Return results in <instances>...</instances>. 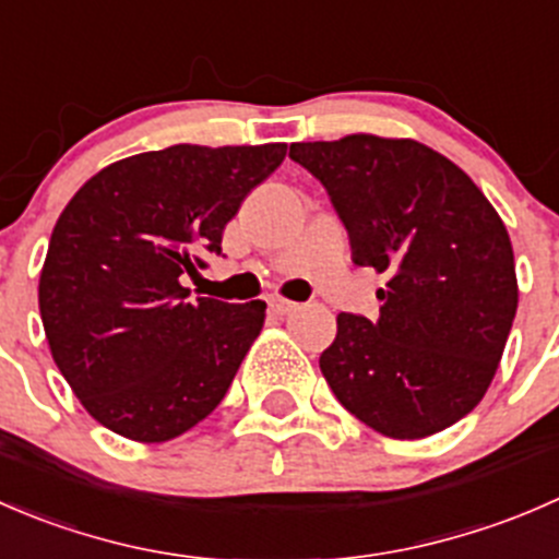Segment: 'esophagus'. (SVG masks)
<instances>
[{
    "label": "esophagus",
    "mask_w": 559,
    "mask_h": 559,
    "mask_svg": "<svg viewBox=\"0 0 559 559\" xmlns=\"http://www.w3.org/2000/svg\"><path fill=\"white\" fill-rule=\"evenodd\" d=\"M267 306H270V311H273L275 316H289L292 311H297V302H292V300H284V297H278V295H273L267 300Z\"/></svg>",
    "instance_id": "34e87169"
}]
</instances>
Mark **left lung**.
I'll return each instance as SVG.
<instances>
[{
  "mask_svg": "<svg viewBox=\"0 0 559 559\" xmlns=\"http://www.w3.org/2000/svg\"><path fill=\"white\" fill-rule=\"evenodd\" d=\"M289 159L326 189L352 262L386 275L379 319L337 316L319 357L326 384L381 436L447 430L481 403L514 324L503 222L454 162L416 140L292 143Z\"/></svg>",
  "mask_w": 559,
  "mask_h": 559,
  "instance_id": "1",
  "label": "left lung"
}]
</instances>
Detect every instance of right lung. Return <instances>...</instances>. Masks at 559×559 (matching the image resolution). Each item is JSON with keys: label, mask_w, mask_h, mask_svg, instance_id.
<instances>
[{"label": "right lung", "mask_w": 559, "mask_h": 559, "mask_svg": "<svg viewBox=\"0 0 559 559\" xmlns=\"http://www.w3.org/2000/svg\"><path fill=\"white\" fill-rule=\"evenodd\" d=\"M286 143L170 145L81 186L56 222L39 275L53 362L107 430L170 441L224 400L257 341L264 302L186 300L207 253Z\"/></svg>", "instance_id": "obj_1"}]
</instances>
